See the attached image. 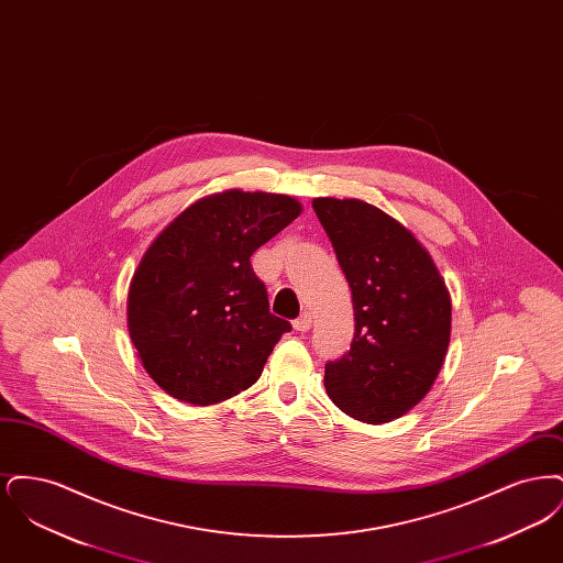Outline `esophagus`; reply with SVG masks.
Instances as JSON below:
<instances>
[{"label": "esophagus", "instance_id": "obj_1", "mask_svg": "<svg viewBox=\"0 0 563 563\" xmlns=\"http://www.w3.org/2000/svg\"><path fill=\"white\" fill-rule=\"evenodd\" d=\"M294 327L295 331H308L312 327V314L303 312L299 319H295Z\"/></svg>", "mask_w": 563, "mask_h": 563}]
</instances>
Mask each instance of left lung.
Listing matches in <instances>:
<instances>
[{
    "label": "left lung",
    "instance_id": "obj_1",
    "mask_svg": "<svg viewBox=\"0 0 563 563\" xmlns=\"http://www.w3.org/2000/svg\"><path fill=\"white\" fill-rule=\"evenodd\" d=\"M354 306L350 350L324 365L329 399L350 418L384 424L429 395L452 333V299L429 251L363 200L314 198Z\"/></svg>",
    "mask_w": 563,
    "mask_h": 563
}]
</instances>
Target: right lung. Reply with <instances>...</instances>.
<instances>
[{
	"mask_svg": "<svg viewBox=\"0 0 563 563\" xmlns=\"http://www.w3.org/2000/svg\"><path fill=\"white\" fill-rule=\"evenodd\" d=\"M301 205L285 194L228 189L194 202L145 251L129 289V333L164 393L214 405L264 372L291 322L269 312L251 255Z\"/></svg>",
	"mask_w": 563,
	"mask_h": 563,
	"instance_id": "obj_1",
	"label": "right lung"
}]
</instances>
